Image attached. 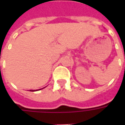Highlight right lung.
<instances>
[{"label": "right lung", "mask_w": 125, "mask_h": 125, "mask_svg": "<svg viewBox=\"0 0 125 125\" xmlns=\"http://www.w3.org/2000/svg\"><path fill=\"white\" fill-rule=\"evenodd\" d=\"M40 90V89H39ZM30 91H32V92H33V91H35V90H30Z\"/></svg>", "instance_id": "1"}]
</instances>
